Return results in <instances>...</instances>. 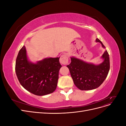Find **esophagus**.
<instances>
[{"label": "esophagus", "instance_id": "obj_1", "mask_svg": "<svg viewBox=\"0 0 126 126\" xmlns=\"http://www.w3.org/2000/svg\"><path fill=\"white\" fill-rule=\"evenodd\" d=\"M60 63L64 65L68 63V57L67 54H63L61 56L60 58Z\"/></svg>", "mask_w": 126, "mask_h": 126}]
</instances>
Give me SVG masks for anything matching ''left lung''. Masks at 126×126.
Returning a JSON list of instances; mask_svg holds the SVG:
<instances>
[{
  "instance_id": "8db88e82",
  "label": "left lung",
  "mask_w": 126,
  "mask_h": 126,
  "mask_svg": "<svg viewBox=\"0 0 126 126\" xmlns=\"http://www.w3.org/2000/svg\"><path fill=\"white\" fill-rule=\"evenodd\" d=\"M97 43H100L106 48L102 42L98 38ZM71 63L67 66L74 84L81 90L96 89L99 87L107 77L110 69L109 56L106 50L101 56L104 61L99 64L88 63L74 57H70Z\"/></svg>"
}]
</instances>
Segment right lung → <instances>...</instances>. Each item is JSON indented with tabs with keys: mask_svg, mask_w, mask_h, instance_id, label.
I'll return each mask as SVG.
<instances>
[{
	"mask_svg": "<svg viewBox=\"0 0 126 126\" xmlns=\"http://www.w3.org/2000/svg\"><path fill=\"white\" fill-rule=\"evenodd\" d=\"M60 57L46 58L33 63L28 60L25 46L18 52L15 71L21 85L37 96H44L56 90L62 67Z\"/></svg>",
	"mask_w": 126,
	"mask_h": 126,
	"instance_id": "right-lung-1",
	"label": "right lung"
}]
</instances>
